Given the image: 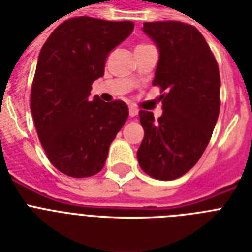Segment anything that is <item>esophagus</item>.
<instances>
[{
	"label": "esophagus",
	"instance_id": "esophagus-1",
	"mask_svg": "<svg viewBox=\"0 0 252 252\" xmlns=\"http://www.w3.org/2000/svg\"><path fill=\"white\" fill-rule=\"evenodd\" d=\"M128 114H130V117H136L138 116V109L134 108V106H130L128 108Z\"/></svg>",
	"mask_w": 252,
	"mask_h": 252
}]
</instances>
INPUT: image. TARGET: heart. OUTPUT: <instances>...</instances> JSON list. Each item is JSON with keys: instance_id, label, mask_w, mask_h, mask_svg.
<instances>
[{"instance_id": "heart-1", "label": "heart", "mask_w": 252, "mask_h": 252, "mask_svg": "<svg viewBox=\"0 0 252 252\" xmlns=\"http://www.w3.org/2000/svg\"><path fill=\"white\" fill-rule=\"evenodd\" d=\"M139 46H143V45H139Z\"/></svg>"}]
</instances>
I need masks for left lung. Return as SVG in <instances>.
Instances as JSON below:
<instances>
[{
	"instance_id": "8db88e82",
	"label": "left lung",
	"mask_w": 252,
	"mask_h": 252,
	"mask_svg": "<svg viewBox=\"0 0 252 252\" xmlns=\"http://www.w3.org/2000/svg\"><path fill=\"white\" fill-rule=\"evenodd\" d=\"M143 32L158 48L154 86L162 114L140 110L144 138L136 152L143 172L172 181L202 158L220 113L219 66L200 32L182 22H146Z\"/></svg>"
}]
</instances>
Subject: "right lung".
Masks as SVG:
<instances>
[{"mask_svg": "<svg viewBox=\"0 0 252 252\" xmlns=\"http://www.w3.org/2000/svg\"><path fill=\"white\" fill-rule=\"evenodd\" d=\"M132 22L72 18L58 26L39 54L31 112L49 161L74 178L97 174L128 117L124 101L90 98L108 54L127 39Z\"/></svg>", "mask_w": 252, "mask_h": 252, "instance_id": "right-lung-1", "label": "right lung"}]
</instances>
